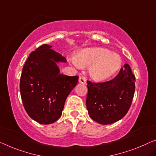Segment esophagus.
I'll return each instance as SVG.
<instances>
[{
  "instance_id": "34e87169",
  "label": "esophagus",
  "mask_w": 156,
  "mask_h": 156,
  "mask_svg": "<svg viewBox=\"0 0 156 156\" xmlns=\"http://www.w3.org/2000/svg\"><path fill=\"white\" fill-rule=\"evenodd\" d=\"M78 82L80 83V84L84 85L86 83V79H85V78L83 77V76H81V77L79 78V79H78Z\"/></svg>"
}]
</instances>
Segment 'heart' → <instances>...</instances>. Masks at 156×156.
Instances as JSON below:
<instances>
[{"label":"heart","instance_id":"1","mask_svg":"<svg viewBox=\"0 0 156 156\" xmlns=\"http://www.w3.org/2000/svg\"><path fill=\"white\" fill-rule=\"evenodd\" d=\"M80 67L90 66L89 73L93 80L102 82L110 78L119 70L122 64L120 56L100 48H90L80 50L75 58Z\"/></svg>","mask_w":156,"mask_h":156}]
</instances>
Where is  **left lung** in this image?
Instances as JSON below:
<instances>
[{
	"instance_id": "obj_1",
	"label": "left lung",
	"mask_w": 156,
	"mask_h": 156,
	"mask_svg": "<svg viewBox=\"0 0 156 156\" xmlns=\"http://www.w3.org/2000/svg\"><path fill=\"white\" fill-rule=\"evenodd\" d=\"M134 82L135 77L127 64L115 78L108 82L87 81L86 106L90 117L101 125L112 124L122 119L131 106L135 90Z\"/></svg>"
}]
</instances>
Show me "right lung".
Instances as JSON below:
<instances>
[{
    "label": "right lung",
    "mask_w": 156,
    "mask_h": 156,
    "mask_svg": "<svg viewBox=\"0 0 156 156\" xmlns=\"http://www.w3.org/2000/svg\"><path fill=\"white\" fill-rule=\"evenodd\" d=\"M44 44L32 52L22 69L20 93L27 114L41 124H52L61 117L64 104L77 85L78 76L59 73L58 63L66 58Z\"/></svg>",
    "instance_id": "add662e5"
}]
</instances>
